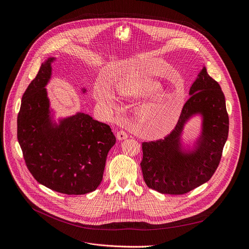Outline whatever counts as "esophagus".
<instances>
[{
	"instance_id": "obj_1",
	"label": "esophagus",
	"mask_w": 249,
	"mask_h": 249,
	"mask_svg": "<svg viewBox=\"0 0 249 249\" xmlns=\"http://www.w3.org/2000/svg\"><path fill=\"white\" fill-rule=\"evenodd\" d=\"M116 137L118 140H125L128 137V135L124 131H118L116 134Z\"/></svg>"
}]
</instances>
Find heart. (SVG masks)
I'll return each mask as SVG.
<instances>
[{
    "mask_svg": "<svg viewBox=\"0 0 249 249\" xmlns=\"http://www.w3.org/2000/svg\"><path fill=\"white\" fill-rule=\"evenodd\" d=\"M159 88L160 84L151 78L127 79L116 88L117 94L124 99L139 98L154 92L140 106L138 115L150 134L156 137L165 135L175 126L185 98L183 92ZM94 96L106 108L112 109L117 105L114 96L103 86L95 87Z\"/></svg>",
    "mask_w": 249,
    "mask_h": 249,
    "instance_id": "obj_1",
    "label": "heart"
}]
</instances>
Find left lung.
Returning a JSON list of instances; mask_svg holds the SVG:
<instances>
[{"label":"left lung","instance_id":"left-lung-1","mask_svg":"<svg viewBox=\"0 0 249 249\" xmlns=\"http://www.w3.org/2000/svg\"><path fill=\"white\" fill-rule=\"evenodd\" d=\"M191 97L180 112L175 128L163 139L142 143L141 169L146 185L167 195H184L206 182L216 171L225 142L230 119L222 90L203 69L190 89ZM204 115L203 136L190 155L178 152L182 126L195 112Z\"/></svg>","mask_w":249,"mask_h":249}]
</instances>
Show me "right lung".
<instances>
[{
    "mask_svg": "<svg viewBox=\"0 0 249 249\" xmlns=\"http://www.w3.org/2000/svg\"><path fill=\"white\" fill-rule=\"evenodd\" d=\"M49 58L22 95L18 115V141L25 163L37 182L65 195H85L100 185L109 150L116 142L109 125L84 113L51 126L47 85Z\"/></svg>",
    "mask_w": 249,
    "mask_h": 249,
    "instance_id": "add662e5",
    "label": "right lung"
}]
</instances>
